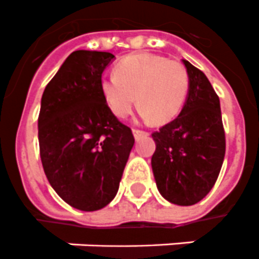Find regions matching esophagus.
Returning a JSON list of instances; mask_svg holds the SVG:
<instances>
[{"label":"esophagus","instance_id":"34e87169","mask_svg":"<svg viewBox=\"0 0 259 259\" xmlns=\"http://www.w3.org/2000/svg\"><path fill=\"white\" fill-rule=\"evenodd\" d=\"M133 136H134V138H136V141H140V140H141V138L148 137V136H149V134L146 133V132H142V130L134 129V130H133Z\"/></svg>","mask_w":259,"mask_h":259}]
</instances>
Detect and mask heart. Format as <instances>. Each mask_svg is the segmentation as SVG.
I'll use <instances>...</instances> for the list:
<instances>
[{"mask_svg":"<svg viewBox=\"0 0 259 259\" xmlns=\"http://www.w3.org/2000/svg\"><path fill=\"white\" fill-rule=\"evenodd\" d=\"M113 76L101 80L106 105L117 117L129 115L136 105L146 121L168 123L180 113L189 89L188 71L177 60L137 54L119 60Z\"/></svg>","mask_w":259,"mask_h":259,"instance_id":"1","label":"heart"}]
</instances>
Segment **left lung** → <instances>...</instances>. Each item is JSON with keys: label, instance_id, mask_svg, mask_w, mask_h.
Wrapping results in <instances>:
<instances>
[{"label": "left lung", "instance_id": "1", "mask_svg": "<svg viewBox=\"0 0 259 259\" xmlns=\"http://www.w3.org/2000/svg\"><path fill=\"white\" fill-rule=\"evenodd\" d=\"M189 89L180 114L152 134V169L158 192L177 205L207 196L225 160L226 138L221 102L200 70L184 60Z\"/></svg>", "mask_w": 259, "mask_h": 259}]
</instances>
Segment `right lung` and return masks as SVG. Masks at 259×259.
<instances>
[{
	"mask_svg": "<svg viewBox=\"0 0 259 259\" xmlns=\"http://www.w3.org/2000/svg\"><path fill=\"white\" fill-rule=\"evenodd\" d=\"M115 56L75 51L41 97L38 145L46 176L67 204L97 211L113 200L134 145L101 93L102 72Z\"/></svg>",
	"mask_w": 259,
	"mask_h": 259,
	"instance_id": "add662e5",
	"label": "right lung"
}]
</instances>
